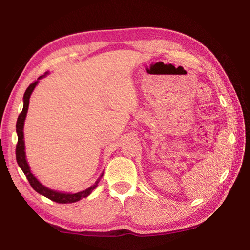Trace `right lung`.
<instances>
[{
	"label": "right lung",
	"instance_id": "1",
	"mask_svg": "<svg viewBox=\"0 0 250 250\" xmlns=\"http://www.w3.org/2000/svg\"><path fill=\"white\" fill-rule=\"evenodd\" d=\"M43 76H41L39 79H41ZM37 82H34L33 83H31L28 87V89L25 90L24 95H23V108L22 111H21L20 115L18 116L17 119V124H16V131H17V135H18V142L17 145H16V160H17L18 166L20 168L22 169V172L24 173L26 179L29 180V183L31 185V187L33 188L36 192H39L40 194H43L46 198H48L49 200L57 202V203H73V202H77L79 200H82L83 198H86L90 193L92 192L93 189L97 188L99 180L95 182V184L91 187H89L88 189L81 191V192L77 193H64V192H58V191L50 190L48 188H46L45 186L42 185L39 180H37L33 175H32L29 164L25 160V152H24V141H23V125H24V119L26 116V111H28L29 107V100H30V95L33 91L35 86H36Z\"/></svg>",
	"mask_w": 250,
	"mask_h": 250
}]
</instances>
